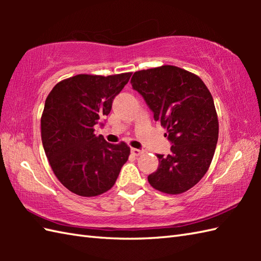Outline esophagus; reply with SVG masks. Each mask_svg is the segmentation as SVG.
<instances>
[{"label":"esophagus","mask_w":261,"mask_h":261,"mask_svg":"<svg viewBox=\"0 0 261 261\" xmlns=\"http://www.w3.org/2000/svg\"><path fill=\"white\" fill-rule=\"evenodd\" d=\"M131 152H132V154H135V156H139V154H141L143 152V150H140V149H137V148H132Z\"/></svg>","instance_id":"esophagus-1"}]
</instances>
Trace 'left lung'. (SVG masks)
Returning <instances> with one entry per match:
<instances>
[{
  "instance_id": "8db88e82",
  "label": "left lung",
  "mask_w": 261,
  "mask_h": 261,
  "mask_svg": "<svg viewBox=\"0 0 261 261\" xmlns=\"http://www.w3.org/2000/svg\"><path fill=\"white\" fill-rule=\"evenodd\" d=\"M167 130L168 156L157 154L158 169L148 176L154 190L177 195L190 190L206 174L219 138L213 97L195 74L171 65L136 71L131 79Z\"/></svg>"
}]
</instances>
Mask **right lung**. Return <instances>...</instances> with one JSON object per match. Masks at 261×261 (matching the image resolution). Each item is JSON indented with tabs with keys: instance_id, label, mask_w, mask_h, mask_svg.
Instances as JSON below:
<instances>
[{
	"instance_id": "1",
	"label": "right lung",
	"mask_w": 261,
	"mask_h": 261,
	"mask_svg": "<svg viewBox=\"0 0 261 261\" xmlns=\"http://www.w3.org/2000/svg\"><path fill=\"white\" fill-rule=\"evenodd\" d=\"M131 75L80 74L59 82L46 98L43 149L58 180L76 195L92 197L111 190L129 158L125 142H107L94 134V125L110 113Z\"/></svg>"
}]
</instances>
